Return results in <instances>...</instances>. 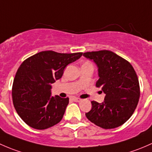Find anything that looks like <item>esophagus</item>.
<instances>
[{
	"mask_svg": "<svg viewBox=\"0 0 152 152\" xmlns=\"http://www.w3.org/2000/svg\"><path fill=\"white\" fill-rule=\"evenodd\" d=\"M72 99H73V100H74L75 102H80V101H81L80 98H78V97H73Z\"/></svg>",
	"mask_w": 152,
	"mask_h": 152,
	"instance_id": "obj_1",
	"label": "esophagus"
}]
</instances>
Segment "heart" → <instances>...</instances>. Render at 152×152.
Instances as JSON below:
<instances>
[{
	"label": "heart",
	"mask_w": 152,
	"mask_h": 152,
	"mask_svg": "<svg viewBox=\"0 0 152 152\" xmlns=\"http://www.w3.org/2000/svg\"><path fill=\"white\" fill-rule=\"evenodd\" d=\"M84 64H90V63H89V62H85Z\"/></svg>",
	"instance_id": "1"
}]
</instances>
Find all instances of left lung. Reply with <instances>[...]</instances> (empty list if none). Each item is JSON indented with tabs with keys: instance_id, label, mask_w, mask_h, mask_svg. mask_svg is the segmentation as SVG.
Masks as SVG:
<instances>
[{
	"instance_id": "8db88e82",
	"label": "left lung",
	"mask_w": 152,
	"mask_h": 152,
	"mask_svg": "<svg viewBox=\"0 0 152 152\" xmlns=\"http://www.w3.org/2000/svg\"><path fill=\"white\" fill-rule=\"evenodd\" d=\"M98 67L96 86L105 94L104 101H91L87 118L103 129H113L126 122L133 114L140 97L138 78L131 64L107 50L83 53Z\"/></svg>"
}]
</instances>
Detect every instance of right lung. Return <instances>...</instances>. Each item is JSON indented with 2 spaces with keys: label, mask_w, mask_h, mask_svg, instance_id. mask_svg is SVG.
Here are the masks:
<instances>
[{
  "label": "right lung",
  "mask_w": 152,
  "mask_h": 152,
  "mask_svg": "<svg viewBox=\"0 0 152 152\" xmlns=\"http://www.w3.org/2000/svg\"><path fill=\"white\" fill-rule=\"evenodd\" d=\"M83 53L42 51L24 61L12 86V101L20 118L37 129H45L61 121L69 98L51 96V84L60 79L67 65Z\"/></svg>",
  "instance_id": "right-lung-1"
}]
</instances>
